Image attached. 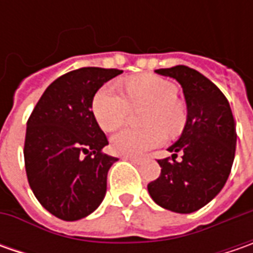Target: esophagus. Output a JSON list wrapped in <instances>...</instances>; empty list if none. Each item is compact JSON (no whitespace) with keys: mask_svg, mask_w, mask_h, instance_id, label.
I'll list each match as a JSON object with an SVG mask.
<instances>
[{"mask_svg":"<svg viewBox=\"0 0 253 253\" xmlns=\"http://www.w3.org/2000/svg\"><path fill=\"white\" fill-rule=\"evenodd\" d=\"M124 159L125 161H131L132 163H136V165H141L142 162V158H136V156H124Z\"/></svg>","mask_w":253,"mask_h":253,"instance_id":"1","label":"esophagus"}]
</instances>
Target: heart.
I'll return each mask as SVG.
<instances>
[{
    "label": "heart",
    "instance_id": "heart-1",
    "mask_svg": "<svg viewBox=\"0 0 253 253\" xmlns=\"http://www.w3.org/2000/svg\"><path fill=\"white\" fill-rule=\"evenodd\" d=\"M126 97L111 84L102 85L92 98V112L104 131L112 132L126 122L131 108H146L142 114L143 129H124L114 135L111 149L122 156H141L179 133L186 124V108L177 100V88L168 80L142 74L125 85Z\"/></svg>",
    "mask_w": 253,
    "mask_h": 253
}]
</instances>
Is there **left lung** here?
<instances>
[{
	"label": "left lung",
	"mask_w": 253,
	"mask_h": 253,
	"mask_svg": "<svg viewBox=\"0 0 253 253\" xmlns=\"http://www.w3.org/2000/svg\"><path fill=\"white\" fill-rule=\"evenodd\" d=\"M155 72L181 85L187 120L168 149L171 159L158 161L161 176L148 184V191L163 209L190 214L209 204L227 183L237 146L235 121L225 95L197 70L180 64Z\"/></svg>",
	"instance_id": "obj_1"
}]
</instances>
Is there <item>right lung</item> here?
<instances>
[{
	"label": "right lung",
	"instance_id": "add662e5",
	"mask_svg": "<svg viewBox=\"0 0 253 253\" xmlns=\"http://www.w3.org/2000/svg\"><path fill=\"white\" fill-rule=\"evenodd\" d=\"M122 70L82 67L60 76L42 94L26 124L24 158L38 201L57 218L77 221L98 209L117 158L105 155V133L92 98Z\"/></svg>",
	"mask_w": 253,
	"mask_h": 253
}]
</instances>
